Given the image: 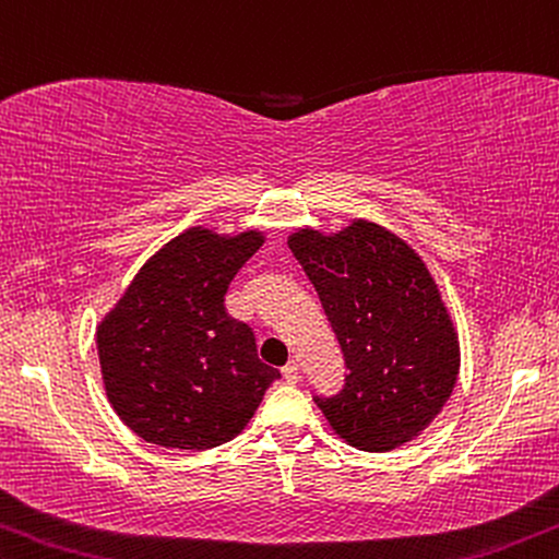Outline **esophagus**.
Instances as JSON below:
<instances>
[{
  "label": "esophagus",
  "mask_w": 559,
  "mask_h": 559,
  "mask_svg": "<svg viewBox=\"0 0 559 559\" xmlns=\"http://www.w3.org/2000/svg\"><path fill=\"white\" fill-rule=\"evenodd\" d=\"M282 377H285L287 382H299V367H297V362H289V365H285L282 367Z\"/></svg>",
  "instance_id": "34e87169"
}]
</instances>
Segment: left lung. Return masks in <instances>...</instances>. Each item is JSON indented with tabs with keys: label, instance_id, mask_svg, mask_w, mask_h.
I'll use <instances>...</instances> for the list:
<instances>
[{
	"label": "left lung",
	"instance_id": "obj_1",
	"mask_svg": "<svg viewBox=\"0 0 559 559\" xmlns=\"http://www.w3.org/2000/svg\"><path fill=\"white\" fill-rule=\"evenodd\" d=\"M287 245L349 369L340 394L314 397L332 432L362 452L417 440L460 374V334L425 260L365 217L337 231L297 227Z\"/></svg>",
	"mask_w": 559,
	"mask_h": 559
}]
</instances>
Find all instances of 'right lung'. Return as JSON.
<instances>
[{
	"instance_id": "1",
	"label": "right lung",
	"mask_w": 559,
	"mask_h": 559,
	"mask_svg": "<svg viewBox=\"0 0 559 559\" xmlns=\"http://www.w3.org/2000/svg\"><path fill=\"white\" fill-rule=\"evenodd\" d=\"M267 231L197 225L142 264L97 324L102 384L119 419L152 444L210 450L237 437L280 372L225 307L229 282Z\"/></svg>"
}]
</instances>
